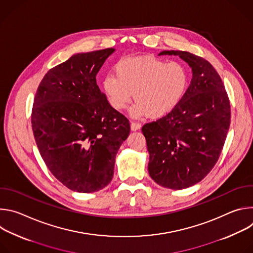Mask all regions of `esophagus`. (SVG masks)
I'll list each match as a JSON object with an SVG mask.
<instances>
[{"label": "esophagus", "instance_id": "obj_1", "mask_svg": "<svg viewBox=\"0 0 253 253\" xmlns=\"http://www.w3.org/2000/svg\"><path fill=\"white\" fill-rule=\"evenodd\" d=\"M141 128V124L139 122H131V130L132 131H136L139 130Z\"/></svg>", "mask_w": 253, "mask_h": 253}]
</instances>
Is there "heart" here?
I'll list each match as a JSON object with an SVG mask.
<instances>
[{
  "label": "heart",
  "instance_id": "obj_1",
  "mask_svg": "<svg viewBox=\"0 0 253 253\" xmlns=\"http://www.w3.org/2000/svg\"><path fill=\"white\" fill-rule=\"evenodd\" d=\"M116 74L103 79L104 93L115 110L126 109L134 98L131 115L162 117L179 104L189 81L187 68L179 62L155 57L125 58L116 65Z\"/></svg>",
  "mask_w": 253,
  "mask_h": 253
}]
</instances>
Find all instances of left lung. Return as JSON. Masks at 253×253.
Masks as SVG:
<instances>
[{
  "mask_svg": "<svg viewBox=\"0 0 253 253\" xmlns=\"http://www.w3.org/2000/svg\"><path fill=\"white\" fill-rule=\"evenodd\" d=\"M160 55L188 63L192 80L171 112L142 127L150 154L148 172L165 188L183 189L200 182L217 162L230 126V102L208 61L185 51Z\"/></svg>",
  "mask_w": 253,
  "mask_h": 253,
  "instance_id": "left-lung-1",
  "label": "left lung"
}]
</instances>
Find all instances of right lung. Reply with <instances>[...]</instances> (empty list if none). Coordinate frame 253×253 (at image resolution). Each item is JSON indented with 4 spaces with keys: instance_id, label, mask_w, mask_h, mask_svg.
<instances>
[{
    "instance_id": "obj_1",
    "label": "right lung",
    "mask_w": 253,
    "mask_h": 253,
    "mask_svg": "<svg viewBox=\"0 0 253 253\" xmlns=\"http://www.w3.org/2000/svg\"><path fill=\"white\" fill-rule=\"evenodd\" d=\"M115 49L72 56L50 69L34 98L32 129L51 173L67 188L83 193L110 183L116 154L130 133L96 75Z\"/></svg>"
}]
</instances>
